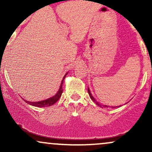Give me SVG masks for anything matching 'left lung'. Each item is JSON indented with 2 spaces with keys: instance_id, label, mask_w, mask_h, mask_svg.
I'll list each match as a JSON object with an SVG mask.
<instances>
[{
  "instance_id": "8db88e82",
  "label": "left lung",
  "mask_w": 152,
  "mask_h": 152,
  "mask_svg": "<svg viewBox=\"0 0 152 152\" xmlns=\"http://www.w3.org/2000/svg\"><path fill=\"white\" fill-rule=\"evenodd\" d=\"M88 94H89V96H90V97H91V99H92V100H93L94 101V102H95L96 103V104H97V105H98V106H101V107H104H104H109V106H104V105H102V104H100V103H99V102H96V99H94V97L93 96H92V95H91V92H90V91H89V89H88ZM116 107H118V106H111V108H116Z\"/></svg>"
}]
</instances>
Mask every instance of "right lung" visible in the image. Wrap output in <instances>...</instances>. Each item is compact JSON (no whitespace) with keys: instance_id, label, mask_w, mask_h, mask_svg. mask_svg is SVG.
I'll return each instance as SVG.
<instances>
[{"instance_id":"1","label":"right lung","mask_w":152,"mask_h":152,"mask_svg":"<svg viewBox=\"0 0 152 152\" xmlns=\"http://www.w3.org/2000/svg\"><path fill=\"white\" fill-rule=\"evenodd\" d=\"M67 75L66 74L64 76V78H63L62 81H61V84L60 88H59L58 93L56 94L55 96H53V97L51 98H49L46 100H43V101H41V102H28V101H25L26 102H27V104H31V105L36 106V107H46V106H50L53 104H55L57 101L60 99V97L61 96V94L63 93V88H62V84H63V82H64V78H65L66 76Z\"/></svg>"}]
</instances>
